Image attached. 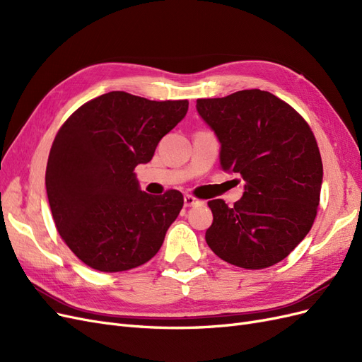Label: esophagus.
Wrapping results in <instances>:
<instances>
[{"mask_svg":"<svg viewBox=\"0 0 362 362\" xmlns=\"http://www.w3.org/2000/svg\"><path fill=\"white\" fill-rule=\"evenodd\" d=\"M199 204H202V201L196 199L194 196H192V194H185L184 196V205L185 206H194V205H199Z\"/></svg>","mask_w":362,"mask_h":362,"instance_id":"obj_1","label":"esophagus"}]
</instances>
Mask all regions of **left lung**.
Here are the masks:
<instances>
[{
    "label": "left lung",
    "instance_id": "8db88e82",
    "mask_svg": "<svg viewBox=\"0 0 362 362\" xmlns=\"http://www.w3.org/2000/svg\"><path fill=\"white\" fill-rule=\"evenodd\" d=\"M196 110L221 144V166L240 173L245 192L233 208L208 202L205 240L223 261L266 269L310 233L320 201L323 164L311 128L279 98L259 89L198 100Z\"/></svg>",
    "mask_w": 362,
    "mask_h": 362
}]
</instances>
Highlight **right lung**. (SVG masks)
Wrapping results in <instances>:
<instances>
[{
  "instance_id": "obj_1",
  "label": "right lung",
  "mask_w": 362,
  "mask_h": 362,
  "mask_svg": "<svg viewBox=\"0 0 362 362\" xmlns=\"http://www.w3.org/2000/svg\"><path fill=\"white\" fill-rule=\"evenodd\" d=\"M189 101H149L108 92L63 124L48 157L47 194L59 234L84 264L124 272L160 250L184 198L177 190H140L137 164L178 125Z\"/></svg>"
}]
</instances>
